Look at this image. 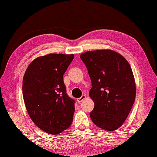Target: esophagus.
Masks as SVG:
<instances>
[{
  "label": "esophagus",
  "instance_id": "34e87169",
  "mask_svg": "<svg viewBox=\"0 0 157 157\" xmlns=\"http://www.w3.org/2000/svg\"><path fill=\"white\" fill-rule=\"evenodd\" d=\"M86 98V95H82L80 98H77V101H78L79 103H80L81 102H82V101H84Z\"/></svg>",
  "mask_w": 157,
  "mask_h": 157
}]
</instances>
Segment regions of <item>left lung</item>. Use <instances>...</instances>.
Returning a JSON list of instances; mask_svg holds the SVG:
<instances>
[{"instance_id":"1","label":"left lung","mask_w":157,"mask_h":157,"mask_svg":"<svg viewBox=\"0 0 157 157\" xmlns=\"http://www.w3.org/2000/svg\"><path fill=\"white\" fill-rule=\"evenodd\" d=\"M80 58L92 82L89 96L94 102L90 113L92 122L106 131L117 129L128 117L136 98L131 67L121 55L109 49L86 52Z\"/></svg>"}]
</instances>
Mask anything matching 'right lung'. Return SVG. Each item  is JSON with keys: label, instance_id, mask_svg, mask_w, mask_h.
Returning <instances> with one entry per match:
<instances>
[{"label": "right lung", "instance_id": "add662e5", "mask_svg": "<svg viewBox=\"0 0 157 157\" xmlns=\"http://www.w3.org/2000/svg\"><path fill=\"white\" fill-rule=\"evenodd\" d=\"M73 55L39 56L28 67L23 78V96L32 121L42 131L56 135L71 125L74 100L66 93L63 76Z\"/></svg>", "mask_w": 157, "mask_h": 157}]
</instances>
